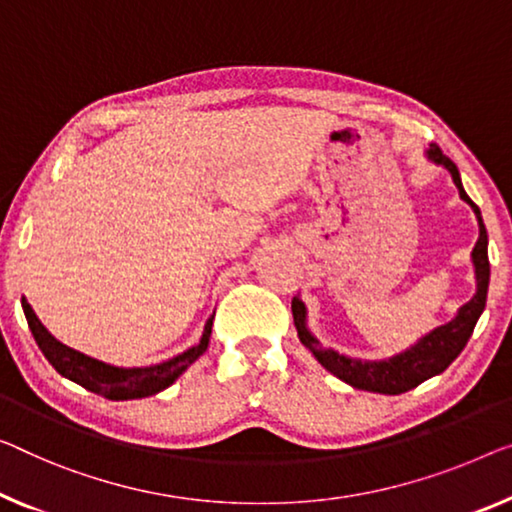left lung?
Instances as JSON below:
<instances>
[{"instance_id": "1", "label": "left lung", "mask_w": 512, "mask_h": 512, "mask_svg": "<svg viewBox=\"0 0 512 512\" xmlns=\"http://www.w3.org/2000/svg\"><path fill=\"white\" fill-rule=\"evenodd\" d=\"M427 160L446 167L451 172L453 183L460 190V197L464 202L474 209L478 218V241L474 246V253H471V262H474V273H476V294L471 296L469 303H464L457 315L451 322L444 326H437V329L425 333L423 338L416 340V345H411L404 352L395 354L391 358H381V361H363V358H352L345 356L335 349L324 347L315 335L308 329V310H305V303L294 296L292 301V312H294V324L296 331H299V338L305 347L310 349L312 356L317 358L319 363L324 365L326 370L335 375L338 379L345 381V384L358 388V391H370V393H381V395H400L407 393L418 384H423L425 379H430L439 372H444L448 365H451L474 333V326L478 317L483 315L485 301H487V287H490V259H487V230L483 223V216H480V209L471 202V197L464 193L460 172H457L455 163L448 156L441 154L437 144H430L425 149Z\"/></svg>"}]
</instances>
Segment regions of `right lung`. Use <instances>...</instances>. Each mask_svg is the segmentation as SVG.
Segmentation results:
<instances>
[{"label":"right lung","instance_id":"obj_1","mask_svg":"<svg viewBox=\"0 0 512 512\" xmlns=\"http://www.w3.org/2000/svg\"><path fill=\"white\" fill-rule=\"evenodd\" d=\"M22 310H25L29 331H32L38 349H41L43 356L48 358L52 368H55L61 377L75 381L87 391L103 395L108 400H137V398H149V395H156L165 391L167 386H172L183 372L188 370V365H193L197 358H200L209 347L211 338V326H213V315L204 324V333L200 342L195 347L186 349V352L167 358L163 363L147 365V368H119V365H110L98 361V358H91L87 354L78 352V349L66 347L64 342H59L55 335H52L41 319L36 317L32 305L27 299H22Z\"/></svg>","mask_w":512,"mask_h":512}]
</instances>
